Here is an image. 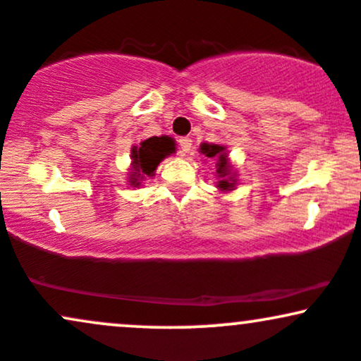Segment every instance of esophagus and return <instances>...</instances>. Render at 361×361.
<instances>
[{
    "mask_svg": "<svg viewBox=\"0 0 361 361\" xmlns=\"http://www.w3.org/2000/svg\"><path fill=\"white\" fill-rule=\"evenodd\" d=\"M178 146H180V154L186 156L190 152V149H192V139L181 137L180 140H178Z\"/></svg>",
    "mask_w": 361,
    "mask_h": 361,
    "instance_id": "obj_1",
    "label": "esophagus"
}]
</instances>
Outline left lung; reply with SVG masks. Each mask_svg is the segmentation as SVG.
<instances>
[{"label": "left lung", "instance_id": "1", "mask_svg": "<svg viewBox=\"0 0 361 361\" xmlns=\"http://www.w3.org/2000/svg\"><path fill=\"white\" fill-rule=\"evenodd\" d=\"M200 152L207 157L215 161V176H217V188L221 192H229L234 190L235 183V171L233 169V164L229 163V157H227V151L224 146L219 144H207L204 142L200 146Z\"/></svg>", "mask_w": 361, "mask_h": 361}]
</instances>
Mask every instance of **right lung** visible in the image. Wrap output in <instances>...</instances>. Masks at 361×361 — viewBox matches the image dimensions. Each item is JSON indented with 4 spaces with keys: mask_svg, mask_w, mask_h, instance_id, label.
I'll use <instances>...</instances> for the list:
<instances>
[{
    "mask_svg": "<svg viewBox=\"0 0 361 361\" xmlns=\"http://www.w3.org/2000/svg\"><path fill=\"white\" fill-rule=\"evenodd\" d=\"M176 151L175 139L168 135L161 137H149L139 144L132 146L130 151V175H128V183L130 186H140L146 178L154 176L156 168L159 166L164 157L171 156Z\"/></svg>",
    "mask_w": 361,
    "mask_h": 361,
    "instance_id": "right-lung-1",
    "label": "right lung"
}]
</instances>
